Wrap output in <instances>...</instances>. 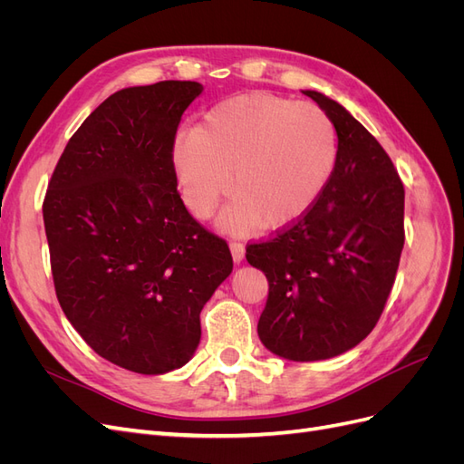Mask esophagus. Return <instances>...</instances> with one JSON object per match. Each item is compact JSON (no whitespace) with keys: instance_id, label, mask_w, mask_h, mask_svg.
Wrapping results in <instances>:
<instances>
[{"instance_id":"34e87169","label":"esophagus","mask_w":464,"mask_h":464,"mask_svg":"<svg viewBox=\"0 0 464 464\" xmlns=\"http://www.w3.org/2000/svg\"><path fill=\"white\" fill-rule=\"evenodd\" d=\"M230 251H232V257L236 263H240L246 256V246L240 240H232L230 242Z\"/></svg>"}]
</instances>
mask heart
Returning a JSON list of instances; mask_svg holds the SVG:
<instances>
[{
	"label": "heart",
	"mask_w": 464,
	"mask_h": 464,
	"mask_svg": "<svg viewBox=\"0 0 464 464\" xmlns=\"http://www.w3.org/2000/svg\"><path fill=\"white\" fill-rule=\"evenodd\" d=\"M179 195L198 218L230 189L220 227L283 228L302 218L327 189L339 162L334 123L310 102L269 92L227 98L172 150Z\"/></svg>",
	"instance_id": "heart-1"
}]
</instances>
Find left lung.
I'll return each mask as SVG.
<instances>
[{
    "label": "left lung",
    "mask_w": 464,
    "mask_h": 464,
    "mask_svg": "<svg viewBox=\"0 0 464 464\" xmlns=\"http://www.w3.org/2000/svg\"><path fill=\"white\" fill-rule=\"evenodd\" d=\"M304 94L334 123L336 170L302 218L246 249L247 263L269 280L259 339L294 362L339 356L366 339L404 246V188L389 154L339 102L317 91Z\"/></svg>",
    "instance_id": "8db88e82"
}]
</instances>
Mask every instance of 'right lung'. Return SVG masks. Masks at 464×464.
I'll list each match as a JSON object with an SVG mask.
<instances>
[{
  "label": "right lung",
  "instance_id": "add662e5",
  "mask_svg": "<svg viewBox=\"0 0 464 464\" xmlns=\"http://www.w3.org/2000/svg\"><path fill=\"white\" fill-rule=\"evenodd\" d=\"M195 81L108 96L69 139L42 205L55 296L98 356L135 373L184 366L232 273L222 237L178 193L172 150Z\"/></svg>",
  "mask_w": 464,
  "mask_h": 464
}]
</instances>
